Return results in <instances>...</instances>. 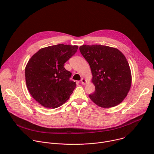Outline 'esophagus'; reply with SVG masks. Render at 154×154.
<instances>
[{
  "mask_svg": "<svg viewBox=\"0 0 154 154\" xmlns=\"http://www.w3.org/2000/svg\"><path fill=\"white\" fill-rule=\"evenodd\" d=\"M81 83H82V84L85 85V83H86V80H85V79L82 78V79H81Z\"/></svg>",
  "mask_w": 154,
  "mask_h": 154,
  "instance_id": "esophagus-1",
  "label": "esophagus"
}]
</instances>
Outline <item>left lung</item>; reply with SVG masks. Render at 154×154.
Returning <instances> with one entry per match:
<instances>
[{
    "label": "left lung",
    "instance_id": "8db88e82",
    "mask_svg": "<svg viewBox=\"0 0 154 154\" xmlns=\"http://www.w3.org/2000/svg\"><path fill=\"white\" fill-rule=\"evenodd\" d=\"M79 50L91 70L95 86V91L89 94L91 101L103 108L122 103L131 85L130 68L123 54L116 48L101 45H84Z\"/></svg>",
    "mask_w": 154,
    "mask_h": 154
}]
</instances>
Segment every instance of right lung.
<instances>
[{
    "instance_id": "obj_1",
    "label": "right lung",
    "mask_w": 154,
    "mask_h": 154,
    "mask_svg": "<svg viewBox=\"0 0 154 154\" xmlns=\"http://www.w3.org/2000/svg\"><path fill=\"white\" fill-rule=\"evenodd\" d=\"M78 46L58 44L43 48L35 53L25 69L27 88L42 106L56 108L73 93L76 83L64 63L77 52Z\"/></svg>"
}]
</instances>
